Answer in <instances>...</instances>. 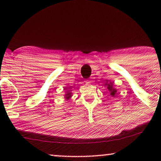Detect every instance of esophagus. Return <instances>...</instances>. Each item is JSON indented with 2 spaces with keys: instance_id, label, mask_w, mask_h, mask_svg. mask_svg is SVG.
Segmentation results:
<instances>
[{
  "instance_id": "obj_1",
  "label": "esophagus",
  "mask_w": 161,
  "mask_h": 161,
  "mask_svg": "<svg viewBox=\"0 0 161 161\" xmlns=\"http://www.w3.org/2000/svg\"><path fill=\"white\" fill-rule=\"evenodd\" d=\"M91 82H92L91 80H87V81H86V83H91Z\"/></svg>"
}]
</instances>
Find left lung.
<instances>
[{
	"mask_svg": "<svg viewBox=\"0 0 161 161\" xmlns=\"http://www.w3.org/2000/svg\"><path fill=\"white\" fill-rule=\"evenodd\" d=\"M105 86H107L108 90L109 91V95L111 97H116V89L113 87V83L111 81H106L105 84Z\"/></svg>",
	"mask_w": 161,
	"mask_h": 161,
	"instance_id": "left-lung-1",
	"label": "left lung"
}]
</instances>
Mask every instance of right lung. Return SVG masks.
I'll list each match as a JSON object with an SVG mask.
<instances>
[{"instance_id":"1","label":"right lung","mask_w":161,"mask_h":161,"mask_svg":"<svg viewBox=\"0 0 161 161\" xmlns=\"http://www.w3.org/2000/svg\"><path fill=\"white\" fill-rule=\"evenodd\" d=\"M72 97V93L71 92H70V91H67V92H66V94H65V96H64V97H65V99L66 100H69V98L71 97Z\"/></svg>"}]
</instances>
